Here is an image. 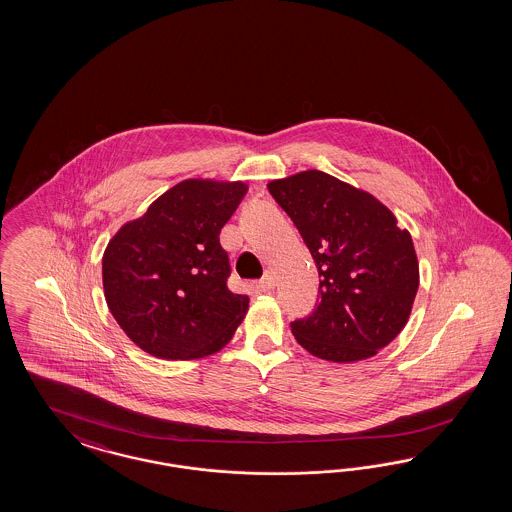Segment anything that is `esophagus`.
I'll return each instance as SVG.
<instances>
[{"instance_id": "esophagus-1", "label": "esophagus", "mask_w": 512, "mask_h": 512, "mask_svg": "<svg viewBox=\"0 0 512 512\" xmlns=\"http://www.w3.org/2000/svg\"><path fill=\"white\" fill-rule=\"evenodd\" d=\"M274 285H276V281H274V276L270 274V272H266L263 278L257 281V289H261V291H270V289H274Z\"/></svg>"}]
</instances>
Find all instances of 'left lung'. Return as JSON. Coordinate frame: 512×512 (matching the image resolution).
<instances>
[{"label":"left lung","mask_w":512,"mask_h":512,"mask_svg":"<svg viewBox=\"0 0 512 512\" xmlns=\"http://www.w3.org/2000/svg\"><path fill=\"white\" fill-rule=\"evenodd\" d=\"M310 249L319 302L291 323L313 357L357 362L377 355L409 319L419 261L411 234L373 195L321 171L268 184Z\"/></svg>","instance_id":"1"}]
</instances>
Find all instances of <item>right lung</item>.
<instances>
[{"label": "right lung", "instance_id": "add662e5", "mask_svg": "<svg viewBox=\"0 0 512 512\" xmlns=\"http://www.w3.org/2000/svg\"><path fill=\"white\" fill-rule=\"evenodd\" d=\"M244 182L184 180L125 223L103 255L109 310L152 357L193 360L223 349L249 298L227 287L219 233L244 199Z\"/></svg>", "mask_w": 512, "mask_h": 512}]
</instances>
